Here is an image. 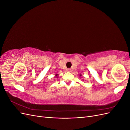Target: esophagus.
Listing matches in <instances>:
<instances>
[{"mask_svg": "<svg viewBox=\"0 0 130 130\" xmlns=\"http://www.w3.org/2000/svg\"><path fill=\"white\" fill-rule=\"evenodd\" d=\"M68 72H70V69H68Z\"/></svg>", "mask_w": 130, "mask_h": 130, "instance_id": "1", "label": "esophagus"}]
</instances>
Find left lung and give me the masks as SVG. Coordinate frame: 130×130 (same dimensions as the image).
<instances>
[{"label": "left lung", "mask_w": 130, "mask_h": 130, "mask_svg": "<svg viewBox=\"0 0 130 130\" xmlns=\"http://www.w3.org/2000/svg\"><path fill=\"white\" fill-rule=\"evenodd\" d=\"M81 75H80V76H81Z\"/></svg>", "instance_id": "1"}]
</instances>
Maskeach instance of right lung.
<instances>
[{
	"instance_id": "obj_1",
	"label": "right lung",
	"mask_w": 130,
	"mask_h": 130,
	"mask_svg": "<svg viewBox=\"0 0 130 130\" xmlns=\"http://www.w3.org/2000/svg\"><path fill=\"white\" fill-rule=\"evenodd\" d=\"M57 75H58V74H56V78H57Z\"/></svg>"
}]
</instances>
